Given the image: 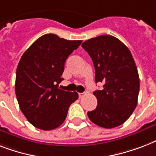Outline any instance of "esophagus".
I'll return each mask as SVG.
<instances>
[{
	"label": "esophagus",
	"mask_w": 156,
	"mask_h": 156,
	"mask_svg": "<svg viewBox=\"0 0 156 156\" xmlns=\"http://www.w3.org/2000/svg\"><path fill=\"white\" fill-rule=\"evenodd\" d=\"M85 95H86V93H85V92H83V93H79V94H78V96H79V98H83V97H84Z\"/></svg>",
	"instance_id": "obj_1"
}]
</instances>
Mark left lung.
Returning <instances> with one entry per match:
<instances>
[{
    "label": "left lung",
    "mask_w": 156,
    "mask_h": 156,
    "mask_svg": "<svg viewBox=\"0 0 156 156\" xmlns=\"http://www.w3.org/2000/svg\"><path fill=\"white\" fill-rule=\"evenodd\" d=\"M95 69V82L102 90L94 94L98 100L95 110L87 113L92 122L114 128L125 122L138 103L140 78L131 51L115 37L102 35L82 44Z\"/></svg>",
    "instance_id": "obj_1"
}]
</instances>
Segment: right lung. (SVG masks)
Returning <instances> with one entry per match:
<instances>
[{"instance_id": "add662e5", "label": "right lung", "mask_w": 156, "mask_h": 156, "mask_svg": "<svg viewBox=\"0 0 156 156\" xmlns=\"http://www.w3.org/2000/svg\"><path fill=\"white\" fill-rule=\"evenodd\" d=\"M82 41H69L56 34L41 36L21 56L16 72L15 91L21 112L37 128L49 131L65 121L77 92L58 88L67 58Z\"/></svg>"}]
</instances>
